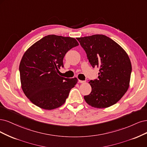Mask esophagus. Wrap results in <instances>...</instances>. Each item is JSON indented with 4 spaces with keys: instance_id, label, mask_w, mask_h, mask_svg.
I'll return each instance as SVG.
<instances>
[{
    "instance_id": "obj_1",
    "label": "esophagus",
    "mask_w": 147,
    "mask_h": 147,
    "mask_svg": "<svg viewBox=\"0 0 147 147\" xmlns=\"http://www.w3.org/2000/svg\"><path fill=\"white\" fill-rule=\"evenodd\" d=\"M78 81H79V83H81V84H84V83H85V82H86V80H78Z\"/></svg>"
}]
</instances>
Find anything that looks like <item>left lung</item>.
I'll use <instances>...</instances> for the list:
<instances>
[{"instance_id":"left-lung-1","label":"left lung","mask_w":147,"mask_h":147,"mask_svg":"<svg viewBox=\"0 0 147 147\" xmlns=\"http://www.w3.org/2000/svg\"><path fill=\"white\" fill-rule=\"evenodd\" d=\"M86 51L93 68H99L98 79L89 84L92 92L84 96L93 107L106 108L115 105L129 88L132 67L128 55L115 41L104 35L76 38Z\"/></svg>"}]
</instances>
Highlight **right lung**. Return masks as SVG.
Instances as JSON below:
<instances>
[{
	"instance_id": "1",
	"label": "right lung",
	"mask_w": 147,
	"mask_h": 147,
	"mask_svg": "<svg viewBox=\"0 0 147 147\" xmlns=\"http://www.w3.org/2000/svg\"><path fill=\"white\" fill-rule=\"evenodd\" d=\"M78 45L74 38L49 35L26 51L20 65L21 87L33 104L52 110L65 102L78 79L61 77L57 73L63 67L66 53Z\"/></svg>"
}]
</instances>
